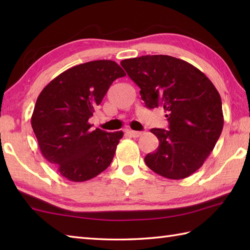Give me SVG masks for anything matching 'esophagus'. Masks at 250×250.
<instances>
[{
	"label": "esophagus",
	"mask_w": 250,
	"mask_h": 250,
	"mask_svg": "<svg viewBox=\"0 0 250 250\" xmlns=\"http://www.w3.org/2000/svg\"><path fill=\"white\" fill-rule=\"evenodd\" d=\"M128 134H129L131 137H134V139H136V137H140V136L143 134V132L130 130V131H128Z\"/></svg>",
	"instance_id": "esophagus-1"
}]
</instances>
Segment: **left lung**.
Returning <instances> with one entry per match:
<instances>
[{
    "label": "left lung",
    "mask_w": 250,
    "mask_h": 250,
    "mask_svg": "<svg viewBox=\"0 0 250 250\" xmlns=\"http://www.w3.org/2000/svg\"><path fill=\"white\" fill-rule=\"evenodd\" d=\"M141 88L147 108L161 106L168 129H151L159 146L145 157L151 171L183 179L203 166L224 128L221 98L204 73L171 56H142L120 62Z\"/></svg>",
    "instance_id": "8db88e82"
}]
</instances>
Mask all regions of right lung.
I'll use <instances>...</instances> for the list:
<instances>
[{"label":"right lung","mask_w":250,"mask_h":250,"mask_svg":"<svg viewBox=\"0 0 250 250\" xmlns=\"http://www.w3.org/2000/svg\"><path fill=\"white\" fill-rule=\"evenodd\" d=\"M124 76L115 61H90L61 73L37 98L31 125L42 155L71 182L98 176L113 161L124 132L92 131L88 120L110 84Z\"/></svg>","instance_id":"add662e5"}]
</instances>
